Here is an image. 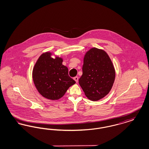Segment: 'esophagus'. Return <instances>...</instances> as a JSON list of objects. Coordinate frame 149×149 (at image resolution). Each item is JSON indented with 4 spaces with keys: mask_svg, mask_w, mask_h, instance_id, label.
<instances>
[{
    "mask_svg": "<svg viewBox=\"0 0 149 149\" xmlns=\"http://www.w3.org/2000/svg\"><path fill=\"white\" fill-rule=\"evenodd\" d=\"M74 80L76 81V83H78V77H74Z\"/></svg>",
    "mask_w": 149,
    "mask_h": 149,
    "instance_id": "34e87169",
    "label": "esophagus"
}]
</instances>
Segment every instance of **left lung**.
Returning <instances> with one entry per match:
<instances>
[{
  "label": "left lung",
  "instance_id": "obj_1",
  "mask_svg": "<svg viewBox=\"0 0 149 149\" xmlns=\"http://www.w3.org/2000/svg\"><path fill=\"white\" fill-rule=\"evenodd\" d=\"M82 70L79 83L88 99L98 100L111 91L116 72L105 51L95 47L88 51L84 57Z\"/></svg>",
  "mask_w": 149,
  "mask_h": 149
}]
</instances>
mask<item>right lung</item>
<instances>
[{
    "label": "right lung",
    "mask_w": 149,
    "mask_h": 149,
    "mask_svg": "<svg viewBox=\"0 0 149 149\" xmlns=\"http://www.w3.org/2000/svg\"><path fill=\"white\" fill-rule=\"evenodd\" d=\"M51 55V52H46L39 57L33 69L32 78L40 94L54 100L63 97L76 82L69 76L68 68L62 64L63 58H54Z\"/></svg>",
    "instance_id": "right-lung-1"
}]
</instances>
